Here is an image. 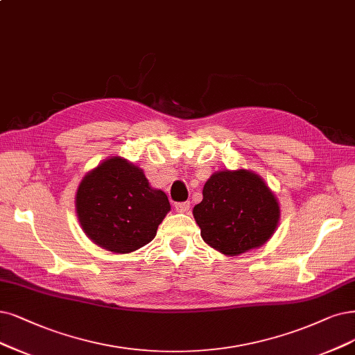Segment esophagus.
Masks as SVG:
<instances>
[{
	"mask_svg": "<svg viewBox=\"0 0 355 355\" xmlns=\"http://www.w3.org/2000/svg\"><path fill=\"white\" fill-rule=\"evenodd\" d=\"M190 209V202H180V203H175V211L180 212V214H186Z\"/></svg>",
	"mask_w": 355,
	"mask_h": 355,
	"instance_id": "obj_1",
	"label": "esophagus"
}]
</instances>
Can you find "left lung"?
<instances>
[{"label": "left lung", "mask_w": 355, "mask_h": 355, "mask_svg": "<svg viewBox=\"0 0 355 355\" xmlns=\"http://www.w3.org/2000/svg\"><path fill=\"white\" fill-rule=\"evenodd\" d=\"M206 244L225 256H240L265 245L277 231L281 207L277 196L250 169H222L203 187L193 207Z\"/></svg>", "instance_id": "1"}]
</instances>
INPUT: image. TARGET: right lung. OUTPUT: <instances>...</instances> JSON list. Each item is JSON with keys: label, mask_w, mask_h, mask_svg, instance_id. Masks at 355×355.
I'll use <instances>...</instances> for the list:
<instances>
[{"label": "right lung", "mask_w": 355, "mask_h": 355, "mask_svg": "<svg viewBox=\"0 0 355 355\" xmlns=\"http://www.w3.org/2000/svg\"><path fill=\"white\" fill-rule=\"evenodd\" d=\"M74 199L87 239L118 254L150 243L171 211L166 194L150 187L143 169L121 156H110L90 169Z\"/></svg>", "instance_id": "add662e5"}]
</instances>
